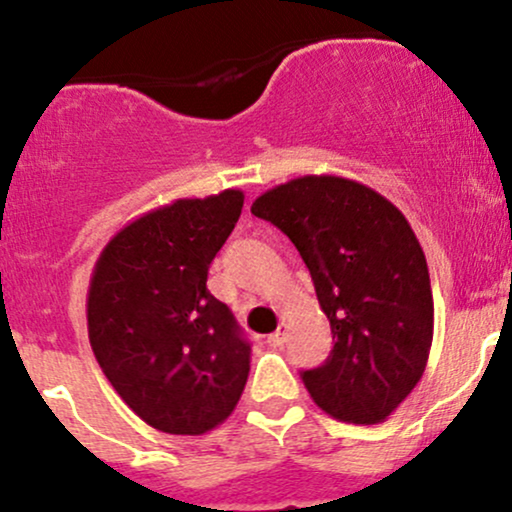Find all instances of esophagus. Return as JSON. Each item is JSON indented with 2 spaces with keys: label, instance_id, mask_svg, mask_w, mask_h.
<instances>
[{
  "label": "esophagus",
  "instance_id": "esophagus-1",
  "mask_svg": "<svg viewBox=\"0 0 512 512\" xmlns=\"http://www.w3.org/2000/svg\"><path fill=\"white\" fill-rule=\"evenodd\" d=\"M284 342H286V330H284V327H279V330H276L274 334H269V337H267V344L274 346V349H276V346L284 344Z\"/></svg>",
  "mask_w": 512,
  "mask_h": 512
}]
</instances>
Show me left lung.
<instances>
[{
  "instance_id": "8db88e82",
  "label": "left lung",
  "mask_w": 512,
  "mask_h": 512,
  "mask_svg": "<svg viewBox=\"0 0 512 512\" xmlns=\"http://www.w3.org/2000/svg\"><path fill=\"white\" fill-rule=\"evenodd\" d=\"M301 252L334 346L301 378L322 411L380 424L426 370L433 293L426 255L395 204L337 175H303L252 202Z\"/></svg>"
}]
</instances>
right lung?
Segmentation results:
<instances>
[{
	"mask_svg": "<svg viewBox=\"0 0 512 512\" xmlns=\"http://www.w3.org/2000/svg\"><path fill=\"white\" fill-rule=\"evenodd\" d=\"M243 199L240 190L175 199L127 223L93 267L86 317L98 366L163 433L202 436L223 424L248 383V339L207 289Z\"/></svg>",
	"mask_w": 512,
	"mask_h": 512,
	"instance_id": "add662e5",
	"label": "right lung"
}]
</instances>
